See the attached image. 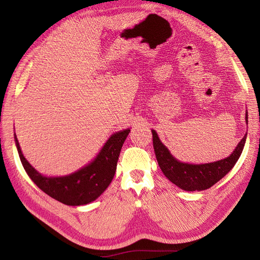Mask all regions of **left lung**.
<instances>
[{"instance_id": "8db88e82", "label": "left lung", "mask_w": 260, "mask_h": 260, "mask_svg": "<svg viewBox=\"0 0 260 260\" xmlns=\"http://www.w3.org/2000/svg\"><path fill=\"white\" fill-rule=\"evenodd\" d=\"M245 118L247 122V112ZM152 133L156 159L161 171L172 183L184 191L207 190L219 180H221L237 164L246 140V136H244L233 153L224 159L209 164L192 165L181 162L172 157L168 149L159 141L157 133L154 130H152Z\"/></svg>"}]
</instances>
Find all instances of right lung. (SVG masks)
Masks as SVG:
<instances>
[{"instance_id":"1","label":"right lung","mask_w":260,"mask_h":260,"mask_svg":"<svg viewBox=\"0 0 260 260\" xmlns=\"http://www.w3.org/2000/svg\"><path fill=\"white\" fill-rule=\"evenodd\" d=\"M129 132L130 129L115 133L90 165L73 175L60 178H48L39 174L23 157L16 136L15 141L22 166L38 187L65 205L79 206L96 200L112 182L118 157Z\"/></svg>"}]
</instances>
